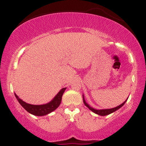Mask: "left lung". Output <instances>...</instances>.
I'll list each match as a JSON object with an SVG mask.
<instances>
[{
    "instance_id": "8db88e82",
    "label": "left lung",
    "mask_w": 146,
    "mask_h": 146,
    "mask_svg": "<svg viewBox=\"0 0 146 146\" xmlns=\"http://www.w3.org/2000/svg\"><path fill=\"white\" fill-rule=\"evenodd\" d=\"M83 102H84V105L86 106V107H88V108H89V109L91 110V111H93V113L98 114V115H101V116H105V115H109V114L113 113V112L116 111V110L119 109L121 107H122L123 105H124V104L125 103V102H126V101H125L123 104H121V105L115 107V108H110V109H103V110H96V109H94V108H91V107H90V106L86 103V101H85L84 98V96H83Z\"/></svg>"
}]
</instances>
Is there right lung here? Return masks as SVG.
<instances>
[{
  "mask_svg": "<svg viewBox=\"0 0 146 146\" xmlns=\"http://www.w3.org/2000/svg\"><path fill=\"white\" fill-rule=\"evenodd\" d=\"M65 90H66V88L61 89V90L57 94L56 96L53 98V100L51 102L43 105L29 104L23 102L16 94H15V96L17 98L18 102L21 104V105L27 111L33 115H36V116H43V115H46L53 112V110H56L59 106L62 101V95Z\"/></svg>",
  "mask_w": 146,
  "mask_h": 146,
  "instance_id": "right-lung-1",
  "label": "right lung"
}]
</instances>
